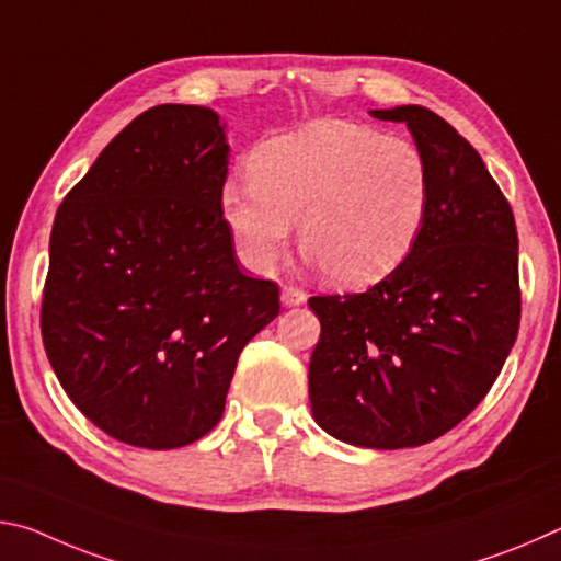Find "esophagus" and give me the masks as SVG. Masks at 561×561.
I'll return each instance as SVG.
<instances>
[{"instance_id":"1","label":"esophagus","mask_w":561,"mask_h":561,"mask_svg":"<svg viewBox=\"0 0 561 561\" xmlns=\"http://www.w3.org/2000/svg\"><path fill=\"white\" fill-rule=\"evenodd\" d=\"M307 301V294L294 287H282V304L284 307H299V304Z\"/></svg>"}]
</instances>
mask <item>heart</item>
<instances>
[{
	"label": "heart",
	"mask_w": 561,
	"mask_h": 561,
	"mask_svg": "<svg viewBox=\"0 0 561 561\" xmlns=\"http://www.w3.org/2000/svg\"><path fill=\"white\" fill-rule=\"evenodd\" d=\"M237 257L257 274L299 247L339 287H364L401 264L431 213V170L411 140L321 118L270 138L250 156V180L220 190Z\"/></svg>",
	"instance_id": "heart-1"
}]
</instances>
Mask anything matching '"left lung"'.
<instances>
[{"label": "left lung", "mask_w": 561, "mask_h": 561, "mask_svg": "<svg viewBox=\"0 0 561 561\" xmlns=\"http://www.w3.org/2000/svg\"><path fill=\"white\" fill-rule=\"evenodd\" d=\"M405 123L428 160L431 213L411 254L358 294L311 297V415L358 448L425 445L472 413L519 329L517 227L468 140L423 106L371 111Z\"/></svg>", "instance_id": "left-lung-1"}]
</instances>
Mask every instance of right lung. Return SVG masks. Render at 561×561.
Segmentation results:
<instances>
[{
  "label": "right lung",
  "mask_w": 561,
  "mask_h": 561,
  "mask_svg": "<svg viewBox=\"0 0 561 561\" xmlns=\"http://www.w3.org/2000/svg\"><path fill=\"white\" fill-rule=\"evenodd\" d=\"M213 108L130 121L56 213L42 339L73 405L121 443L183 448L220 423L237 358L279 287L237 267Z\"/></svg>",
  "instance_id": "obj_1"
}]
</instances>
